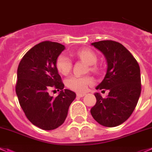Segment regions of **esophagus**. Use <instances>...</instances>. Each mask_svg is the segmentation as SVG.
Returning <instances> with one entry per match:
<instances>
[{
	"label": "esophagus",
	"mask_w": 152,
	"mask_h": 152,
	"mask_svg": "<svg viewBox=\"0 0 152 152\" xmlns=\"http://www.w3.org/2000/svg\"><path fill=\"white\" fill-rule=\"evenodd\" d=\"M85 95H86V93H77V96L80 97V98H81V97L85 96Z\"/></svg>",
	"instance_id": "esophagus-1"
}]
</instances>
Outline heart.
Masks as SVG:
<instances>
[{
  "label": "heart",
  "instance_id": "heart-1",
  "mask_svg": "<svg viewBox=\"0 0 152 152\" xmlns=\"http://www.w3.org/2000/svg\"><path fill=\"white\" fill-rule=\"evenodd\" d=\"M76 55L86 62L87 64L94 65L97 62V57L95 53L90 49H81L76 52ZM56 66L60 73L63 75H67L72 69V63L68 56L61 54L57 58L56 62ZM93 69V68H92ZM92 80L89 77H79V76H71L66 80V86L69 89L76 92H85L87 89L89 85L92 84Z\"/></svg>",
  "mask_w": 152,
  "mask_h": 152
}]
</instances>
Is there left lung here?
I'll return each mask as SVG.
<instances>
[{
    "mask_svg": "<svg viewBox=\"0 0 152 152\" xmlns=\"http://www.w3.org/2000/svg\"><path fill=\"white\" fill-rule=\"evenodd\" d=\"M107 60V72L96 89H108L106 99L95 92L96 104L90 113L95 121L105 127L121 125L131 116L141 93L138 63L122 44L112 40L92 43Z\"/></svg>",
    "mask_w": 152,
    "mask_h": 152,
    "instance_id": "obj_1",
    "label": "left lung"
}]
</instances>
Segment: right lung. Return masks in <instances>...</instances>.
I'll list each match as a JSON object with an SVG mask.
<instances>
[{
    "mask_svg": "<svg viewBox=\"0 0 152 152\" xmlns=\"http://www.w3.org/2000/svg\"><path fill=\"white\" fill-rule=\"evenodd\" d=\"M65 46L45 41L36 45L23 57L17 70L15 92L19 104L28 120L45 131L60 127L66 120L69 106L76 94L64 89L56 62ZM60 91L56 98L48 89Z\"/></svg>",
    "mask_w": 152,
    "mask_h": 152,
    "instance_id": "add662e5",
    "label": "right lung"
}]
</instances>
